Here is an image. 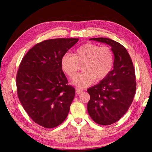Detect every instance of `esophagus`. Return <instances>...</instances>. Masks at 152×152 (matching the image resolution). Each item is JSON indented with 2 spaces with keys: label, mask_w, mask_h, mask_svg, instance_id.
Segmentation results:
<instances>
[{
  "label": "esophagus",
  "mask_w": 152,
  "mask_h": 152,
  "mask_svg": "<svg viewBox=\"0 0 152 152\" xmlns=\"http://www.w3.org/2000/svg\"><path fill=\"white\" fill-rule=\"evenodd\" d=\"M83 91V90L82 89H80V88H76V92L77 94H80Z\"/></svg>",
  "instance_id": "1"
}]
</instances>
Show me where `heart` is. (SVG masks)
I'll return each mask as SVG.
<instances>
[{"mask_svg": "<svg viewBox=\"0 0 152 152\" xmlns=\"http://www.w3.org/2000/svg\"><path fill=\"white\" fill-rule=\"evenodd\" d=\"M82 63L83 72L77 74L72 80L73 84L79 88H85L96 78L100 81L108 75L114 64L113 52L107 46L88 42L80 46L74 55L64 53L61 61L63 70L70 78L75 76L79 64Z\"/></svg>", "mask_w": 152, "mask_h": 152, "instance_id": "b5f03b06", "label": "heart"}]
</instances>
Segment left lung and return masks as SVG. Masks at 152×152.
I'll return each instance as SVG.
<instances>
[{
	"label": "left lung",
	"instance_id": "1",
	"mask_svg": "<svg viewBox=\"0 0 152 152\" xmlns=\"http://www.w3.org/2000/svg\"><path fill=\"white\" fill-rule=\"evenodd\" d=\"M89 40L109 45L114 56L113 70L98 84L88 89L90 117L99 125H111L123 117L133 101L137 87L133 64L121 44L107 38Z\"/></svg>",
	"mask_w": 152,
	"mask_h": 152
}]
</instances>
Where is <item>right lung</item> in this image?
<instances>
[{"instance_id": "obj_1", "label": "right lung", "mask_w": 152, "mask_h": 152, "mask_svg": "<svg viewBox=\"0 0 152 152\" xmlns=\"http://www.w3.org/2000/svg\"><path fill=\"white\" fill-rule=\"evenodd\" d=\"M78 38H55L35 45L23 58L16 76L18 98L33 120L45 128L64 121L75 95L61 61Z\"/></svg>"}]
</instances>
